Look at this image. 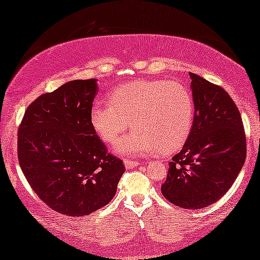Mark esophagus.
<instances>
[{"label": "esophagus", "mask_w": 260, "mask_h": 260, "mask_svg": "<svg viewBox=\"0 0 260 260\" xmlns=\"http://www.w3.org/2000/svg\"><path fill=\"white\" fill-rule=\"evenodd\" d=\"M124 166H125V168L131 169V168H135V167L140 166V163L136 161H130V159H124Z\"/></svg>", "instance_id": "obj_1"}]
</instances>
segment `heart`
I'll return each mask as SVG.
<instances>
[{
    "label": "heart",
    "mask_w": 260,
    "mask_h": 260,
    "mask_svg": "<svg viewBox=\"0 0 260 260\" xmlns=\"http://www.w3.org/2000/svg\"><path fill=\"white\" fill-rule=\"evenodd\" d=\"M194 99L184 85L168 80L141 79L117 86L108 104L92 106L94 133L111 144L130 126L133 131L117 142L118 155L170 154L189 136L194 122Z\"/></svg>",
    "instance_id": "heart-1"
}]
</instances>
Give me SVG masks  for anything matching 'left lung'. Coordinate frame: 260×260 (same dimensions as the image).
<instances>
[{"label": "left lung", "instance_id": "left-lung-1", "mask_svg": "<svg viewBox=\"0 0 260 260\" xmlns=\"http://www.w3.org/2000/svg\"><path fill=\"white\" fill-rule=\"evenodd\" d=\"M195 113L182 150L169 163L162 194L172 204L200 209L232 187L246 158L240 112L222 87L189 73Z\"/></svg>", "mask_w": 260, "mask_h": 260}]
</instances>
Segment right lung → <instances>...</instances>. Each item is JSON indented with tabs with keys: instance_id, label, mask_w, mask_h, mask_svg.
Listing matches in <instances>:
<instances>
[{
	"instance_id": "right-lung-1",
	"label": "right lung",
	"mask_w": 260,
	"mask_h": 260,
	"mask_svg": "<svg viewBox=\"0 0 260 260\" xmlns=\"http://www.w3.org/2000/svg\"><path fill=\"white\" fill-rule=\"evenodd\" d=\"M97 92V79L69 81L31 103L19 127L22 173L38 197L63 215H88L108 205L125 170L91 125Z\"/></svg>"
}]
</instances>
